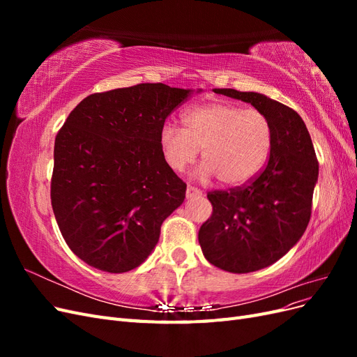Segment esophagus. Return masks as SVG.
I'll use <instances>...</instances> for the list:
<instances>
[{
    "label": "esophagus",
    "mask_w": 357,
    "mask_h": 357,
    "mask_svg": "<svg viewBox=\"0 0 357 357\" xmlns=\"http://www.w3.org/2000/svg\"><path fill=\"white\" fill-rule=\"evenodd\" d=\"M202 192L197 188H192V186H188L186 189V198L190 199V198H197V197H201Z\"/></svg>",
    "instance_id": "34e87169"
}]
</instances>
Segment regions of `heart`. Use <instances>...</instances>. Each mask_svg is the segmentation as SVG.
Masks as SVG:
<instances>
[{
    "label": "heart",
    "mask_w": 357,
    "mask_h": 357,
    "mask_svg": "<svg viewBox=\"0 0 357 357\" xmlns=\"http://www.w3.org/2000/svg\"><path fill=\"white\" fill-rule=\"evenodd\" d=\"M183 129L167 123L159 143L165 164L185 171L199 149L201 180L218 176L226 186H241L255 178L268 162L273 147V126L256 109L231 102H208L183 113Z\"/></svg>",
    "instance_id": "heart-1"
}]
</instances>
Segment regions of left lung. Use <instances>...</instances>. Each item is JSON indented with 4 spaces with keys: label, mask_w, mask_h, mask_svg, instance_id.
Instances as JSON below:
<instances>
[{
    "label": "left lung",
    "mask_w": 357,
    "mask_h": 357,
    "mask_svg": "<svg viewBox=\"0 0 357 357\" xmlns=\"http://www.w3.org/2000/svg\"><path fill=\"white\" fill-rule=\"evenodd\" d=\"M252 104L273 126L268 164L244 188L210 192L211 218L198 234L205 259L235 274L253 273L282 259L304 235L319 178L308 129L287 105L259 92L214 89Z\"/></svg>",
    "instance_id": "left-lung-1"
}]
</instances>
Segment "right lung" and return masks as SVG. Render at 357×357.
Instances as JSON below:
<instances>
[{"instance_id":"obj_1","label":"right lung","mask_w":357,"mask_h":357,"mask_svg":"<svg viewBox=\"0 0 357 357\" xmlns=\"http://www.w3.org/2000/svg\"><path fill=\"white\" fill-rule=\"evenodd\" d=\"M192 93L142 83L89 95L67 117L55 139L50 198L63 240L83 262L119 274L153 252L162 222L186 197L159 134Z\"/></svg>"}]
</instances>
